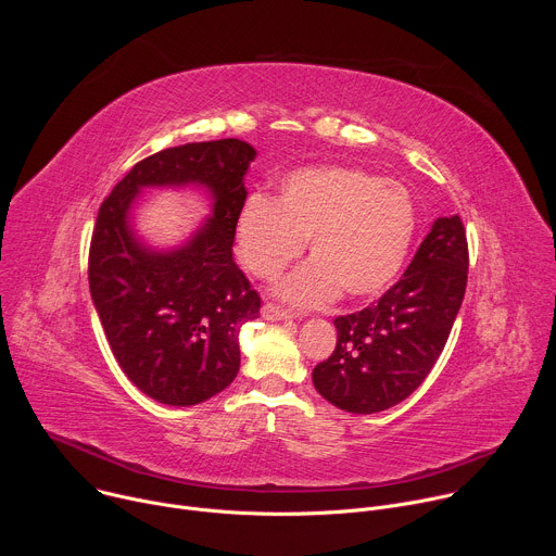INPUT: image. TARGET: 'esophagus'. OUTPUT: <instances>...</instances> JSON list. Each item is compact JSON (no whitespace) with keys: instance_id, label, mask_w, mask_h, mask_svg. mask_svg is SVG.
Returning a JSON list of instances; mask_svg holds the SVG:
<instances>
[{"instance_id":"1","label":"esophagus","mask_w":556,"mask_h":556,"mask_svg":"<svg viewBox=\"0 0 556 556\" xmlns=\"http://www.w3.org/2000/svg\"><path fill=\"white\" fill-rule=\"evenodd\" d=\"M262 316H264L266 321H286V319H292V314H290L288 309H283V307L275 305V303H266V305L262 307Z\"/></svg>"}]
</instances>
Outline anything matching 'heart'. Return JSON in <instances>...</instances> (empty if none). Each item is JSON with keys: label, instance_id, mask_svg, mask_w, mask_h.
Instances as JSON below:
<instances>
[{"label": "heart", "instance_id": "heart-1", "mask_svg": "<svg viewBox=\"0 0 556 556\" xmlns=\"http://www.w3.org/2000/svg\"><path fill=\"white\" fill-rule=\"evenodd\" d=\"M418 226L416 202L399 180L358 167L316 165L288 174L275 202L251 195L235 222L242 264L277 279L305 249L309 257L279 286L294 305L378 296L403 270Z\"/></svg>", "mask_w": 556, "mask_h": 556}]
</instances>
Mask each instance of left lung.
Returning <instances> with one entry per match:
<instances>
[{
  "instance_id": "8db88e82",
  "label": "left lung",
  "mask_w": 556,
  "mask_h": 556,
  "mask_svg": "<svg viewBox=\"0 0 556 556\" xmlns=\"http://www.w3.org/2000/svg\"><path fill=\"white\" fill-rule=\"evenodd\" d=\"M466 275L464 224L459 215L438 217L403 279L361 312L337 316V348L312 371L316 391L350 414L403 403L446 345Z\"/></svg>"
}]
</instances>
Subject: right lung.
I'll return each instance as SVG.
<instances>
[{
  "label": "right lung",
  "instance_id": "add662e5",
  "mask_svg": "<svg viewBox=\"0 0 556 556\" xmlns=\"http://www.w3.org/2000/svg\"><path fill=\"white\" fill-rule=\"evenodd\" d=\"M257 151L237 138L187 142L136 163L103 200L88 279L101 326L125 376L149 399L189 407L240 371V328L262 299L232 260L244 176ZM204 186L214 215L178 250L155 252L132 230L130 204L144 186Z\"/></svg>",
  "mask_w": 556,
  "mask_h": 556
}]
</instances>
